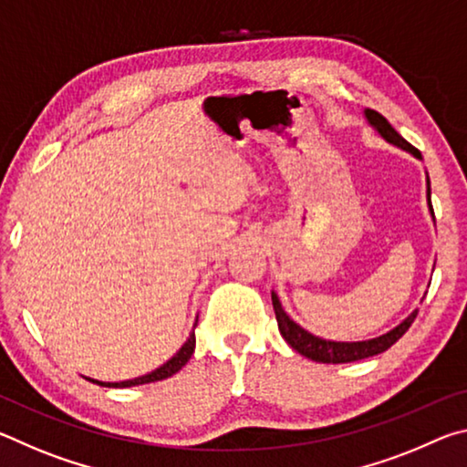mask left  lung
<instances>
[{"label": "left lung", "instance_id": "8db88e82", "mask_svg": "<svg viewBox=\"0 0 467 467\" xmlns=\"http://www.w3.org/2000/svg\"><path fill=\"white\" fill-rule=\"evenodd\" d=\"M365 115H367L368 123L373 125V128L379 133H381V136L387 141H391V144L404 148V150H408V152H412L414 156L420 158V152H418V150L412 144H410V141L401 138L381 113H377V110H373V109H367ZM429 203H431V183H429ZM431 212H432V203H431ZM432 214H434V212H432ZM272 303H274L275 321H278L282 337L286 339V342L292 348H295L296 352L303 354V357L311 358L315 362H327V365H342V362L362 360V358H368V357H375V354L385 352L387 348H391L401 336L406 334L410 326L414 323L416 315H418V311L412 313L404 323H400L398 327L391 329L389 334H385L381 337L368 339V342H350V344H348V342H327V339L311 336L309 331H305L303 327L296 326V323L282 311V305H280L278 296L272 295Z\"/></svg>", "mask_w": 467, "mask_h": 467}]
</instances>
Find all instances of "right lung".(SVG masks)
<instances>
[{
  "mask_svg": "<svg viewBox=\"0 0 467 467\" xmlns=\"http://www.w3.org/2000/svg\"><path fill=\"white\" fill-rule=\"evenodd\" d=\"M195 326H197V323H195ZM193 350H195V334L189 336V339L183 344V348H181V350L167 362V365H162L161 368L152 370V373H150V375L138 377V379H130V381H121V383H102V381H94V379H90V381L97 383V385H102V387H131V385H144V383L162 381V379H167L171 375L179 373V370L187 365V360L192 358Z\"/></svg>",
  "mask_w": 467,
  "mask_h": 467,
  "instance_id": "right-lung-1",
  "label": "right lung"
}]
</instances>
